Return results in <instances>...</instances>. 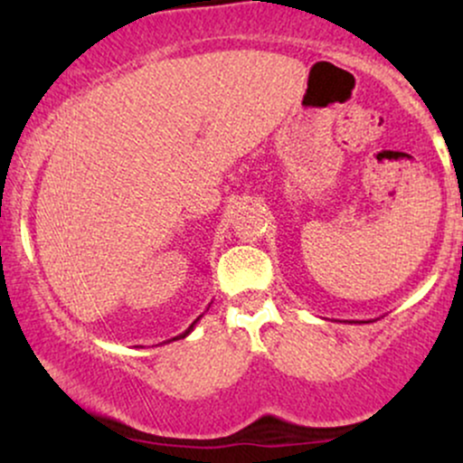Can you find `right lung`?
I'll use <instances>...</instances> for the list:
<instances>
[{"mask_svg": "<svg viewBox=\"0 0 463 463\" xmlns=\"http://www.w3.org/2000/svg\"><path fill=\"white\" fill-rule=\"evenodd\" d=\"M200 317H202V316H200ZM200 317H198V320H194V324H191V326L187 328V331H184V333H180V335H178V337H180V339H183V337H187V335H189V333H191V331H194V328H195V324H198V322H200ZM178 337H174V339H178ZM169 342H172V339H169ZM163 344H165V342H163Z\"/></svg>", "mask_w": 463, "mask_h": 463, "instance_id": "right-lung-1", "label": "right lung"}]
</instances>
